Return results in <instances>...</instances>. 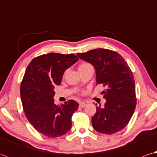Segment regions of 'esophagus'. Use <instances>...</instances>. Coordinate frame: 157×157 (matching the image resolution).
Wrapping results in <instances>:
<instances>
[{"label": "esophagus", "mask_w": 157, "mask_h": 157, "mask_svg": "<svg viewBox=\"0 0 157 157\" xmlns=\"http://www.w3.org/2000/svg\"><path fill=\"white\" fill-rule=\"evenodd\" d=\"M86 105V104L85 102H79V107H81V108L84 107Z\"/></svg>", "instance_id": "obj_1"}]
</instances>
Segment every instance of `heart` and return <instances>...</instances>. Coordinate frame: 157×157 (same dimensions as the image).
Returning <instances> with one entry per match:
<instances>
[{"label": "heart", "mask_w": 157, "mask_h": 157, "mask_svg": "<svg viewBox=\"0 0 157 157\" xmlns=\"http://www.w3.org/2000/svg\"><path fill=\"white\" fill-rule=\"evenodd\" d=\"M92 67V66L88 62H82L81 63H79V65L78 66V71H84L85 69Z\"/></svg>", "instance_id": "heart-1"}]
</instances>
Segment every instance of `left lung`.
Segmentation results:
<instances>
[{
	"mask_svg": "<svg viewBox=\"0 0 157 157\" xmlns=\"http://www.w3.org/2000/svg\"><path fill=\"white\" fill-rule=\"evenodd\" d=\"M77 55L94 66L96 84L105 88L102 94L106 103L102 108L96 107L91 119L93 127L105 134L121 131L129 123L136 105L135 82L129 66L119 53L108 49L97 48Z\"/></svg>",
	"mask_w": 157,
	"mask_h": 157,
	"instance_id": "8db88e82",
	"label": "left lung"
}]
</instances>
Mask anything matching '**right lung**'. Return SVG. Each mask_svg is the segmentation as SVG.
<instances>
[{"mask_svg": "<svg viewBox=\"0 0 157 157\" xmlns=\"http://www.w3.org/2000/svg\"><path fill=\"white\" fill-rule=\"evenodd\" d=\"M74 54L48 53L29 63L21 84L20 95L26 118L37 132L49 138L66 134L78 103L69 100L57 105L54 88L60 85L64 71L78 61Z\"/></svg>", "mask_w": 157, "mask_h": 157, "instance_id": "add662e5", "label": "right lung"}]
</instances>
